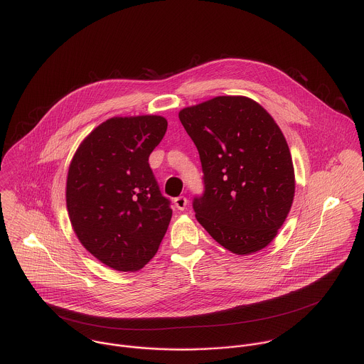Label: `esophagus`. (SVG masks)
I'll return each instance as SVG.
<instances>
[{
  "label": "esophagus",
  "instance_id": "obj_1",
  "mask_svg": "<svg viewBox=\"0 0 364 364\" xmlns=\"http://www.w3.org/2000/svg\"><path fill=\"white\" fill-rule=\"evenodd\" d=\"M173 205L178 210H185L186 205H188V199L185 196H179V198H175L173 200Z\"/></svg>",
  "mask_w": 364,
  "mask_h": 364
}]
</instances>
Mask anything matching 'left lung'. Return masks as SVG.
I'll return each mask as SVG.
<instances>
[{"label": "left lung", "mask_w": 364, "mask_h": 364, "mask_svg": "<svg viewBox=\"0 0 364 364\" xmlns=\"http://www.w3.org/2000/svg\"><path fill=\"white\" fill-rule=\"evenodd\" d=\"M179 120L202 162L198 221L225 250L250 255L269 245L294 198V168L273 117L247 97H215L185 107Z\"/></svg>", "instance_id": "1"}]
</instances>
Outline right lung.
I'll list each match as a JSON object with an SVG mask.
<instances>
[{
	"label": "right lung",
	"instance_id": "1",
	"mask_svg": "<svg viewBox=\"0 0 364 364\" xmlns=\"http://www.w3.org/2000/svg\"><path fill=\"white\" fill-rule=\"evenodd\" d=\"M166 126L156 114L107 119L70 164L65 200L74 232L114 270L144 267L169 225L171 202L161 195L149 164Z\"/></svg>",
	"mask_w": 364,
	"mask_h": 364
}]
</instances>
